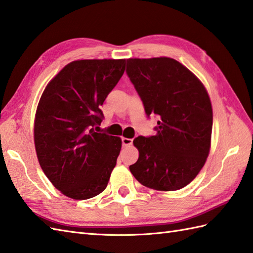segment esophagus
I'll return each mask as SVG.
<instances>
[{
	"label": "esophagus",
	"mask_w": 253,
	"mask_h": 253,
	"mask_svg": "<svg viewBox=\"0 0 253 253\" xmlns=\"http://www.w3.org/2000/svg\"><path fill=\"white\" fill-rule=\"evenodd\" d=\"M122 143H123V146H125V147L131 146V144H132V139L123 137V138H122Z\"/></svg>",
	"instance_id": "34e87169"
}]
</instances>
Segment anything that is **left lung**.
<instances>
[{
  "label": "left lung",
  "instance_id": "left-lung-1",
  "mask_svg": "<svg viewBox=\"0 0 253 253\" xmlns=\"http://www.w3.org/2000/svg\"><path fill=\"white\" fill-rule=\"evenodd\" d=\"M126 73L147 116L160 117L157 135L133 140L139 158L129 166L131 174L151 189H181L196 178L211 147L213 112L207 90L169 57L128 58Z\"/></svg>",
  "mask_w": 253,
  "mask_h": 253
}]
</instances>
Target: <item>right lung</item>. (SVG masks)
I'll return each mask as SVG.
<instances>
[{
  "label": "right lung",
  "instance_id": "add662e5",
  "mask_svg": "<svg viewBox=\"0 0 253 253\" xmlns=\"http://www.w3.org/2000/svg\"><path fill=\"white\" fill-rule=\"evenodd\" d=\"M126 60H80L47 84L37 107L35 147L42 170L75 200L103 191L122 148L120 137L95 132L100 106L125 72ZM99 128V127H95Z\"/></svg>",
  "mask_w": 253,
  "mask_h": 253
}]
</instances>
